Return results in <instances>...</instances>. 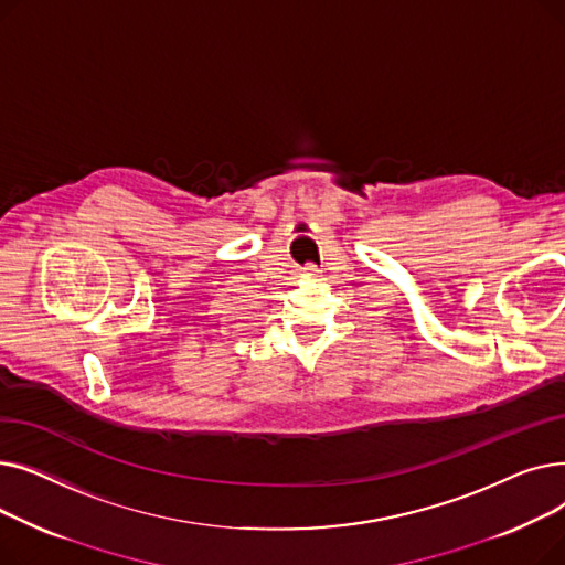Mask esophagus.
I'll use <instances>...</instances> for the list:
<instances>
[{"mask_svg": "<svg viewBox=\"0 0 565 565\" xmlns=\"http://www.w3.org/2000/svg\"><path fill=\"white\" fill-rule=\"evenodd\" d=\"M305 275H307V277H316V275H318V267H316V265H307V267H305Z\"/></svg>", "mask_w": 565, "mask_h": 565, "instance_id": "1", "label": "esophagus"}]
</instances>
